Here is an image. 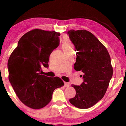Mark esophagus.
<instances>
[{
  "mask_svg": "<svg viewBox=\"0 0 126 126\" xmlns=\"http://www.w3.org/2000/svg\"><path fill=\"white\" fill-rule=\"evenodd\" d=\"M70 86V84L69 83H67V82H65L64 83V86L66 87H68Z\"/></svg>",
  "mask_w": 126,
  "mask_h": 126,
  "instance_id": "1",
  "label": "esophagus"
}]
</instances>
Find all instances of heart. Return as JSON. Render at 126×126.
Segmentation results:
<instances>
[{
    "label": "heart",
    "instance_id": "1",
    "mask_svg": "<svg viewBox=\"0 0 126 126\" xmlns=\"http://www.w3.org/2000/svg\"><path fill=\"white\" fill-rule=\"evenodd\" d=\"M62 48L63 50H71L73 49V46L72 43L70 42V40L67 39V38H65L63 40L62 42Z\"/></svg>",
    "mask_w": 126,
    "mask_h": 126
}]
</instances>
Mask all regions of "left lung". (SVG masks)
Here are the masks:
<instances>
[{
  "label": "left lung",
  "instance_id": "left-lung-1",
  "mask_svg": "<svg viewBox=\"0 0 126 126\" xmlns=\"http://www.w3.org/2000/svg\"><path fill=\"white\" fill-rule=\"evenodd\" d=\"M68 34L77 52L74 69L82 71L84 79L80 86L71 85L76 94L69 102L78 108L86 109L105 94L113 72L110 57L105 46L90 32L72 29Z\"/></svg>",
  "mask_w": 126,
  "mask_h": 126
}]
</instances>
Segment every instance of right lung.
<instances>
[{
    "instance_id": "1",
    "label": "right lung",
    "mask_w": 126,
    "mask_h": 126,
    "mask_svg": "<svg viewBox=\"0 0 126 126\" xmlns=\"http://www.w3.org/2000/svg\"><path fill=\"white\" fill-rule=\"evenodd\" d=\"M60 33L35 29L23 35L8 62L9 80L20 101L32 109L50 102L55 89L64 86L60 78L43 75L49 55L59 44Z\"/></svg>"
}]
</instances>
